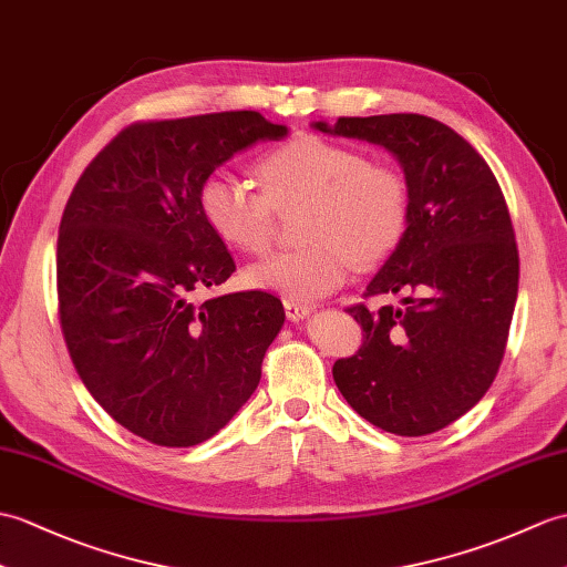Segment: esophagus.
I'll return each mask as SVG.
<instances>
[{"label": "esophagus", "instance_id": "34e87169", "mask_svg": "<svg viewBox=\"0 0 567 567\" xmlns=\"http://www.w3.org/2000/svg\"><path fill=\"white\" fill-rule=\"evenodd\" d=\"M285 313L289 321H305L311 313V307L301 305V301H295V299H285Z\"/></svg>", "mask_w": 567, "mask_h": 567}]
</instances>
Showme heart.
Returning <instances> with one entry per match:
<instances>
[{
    "mask_svg": "<svg viewBox=\"0 0 567 567\" xmlns=\"http://www.w3.org/2000/svg\"><path fill=\"white\" fill-rule=\"evenodd\" d=\"M256 193L227 171L209 174L197 190L203 219L219 239L258 254L272 236V209L305 205L295 251L272 254L246 268L262 292L313 301L343 285L354 262L374 266L403 241L411 203L396 168L372 164L348 144L301 135L268 152L256 166Z\"/></svg>",
    "mask_w": 567,
    "mask_h": 567,
    "instance_id": "1",
    "label": "heart"
}]
</instances>
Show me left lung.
Wrapping results in <instances>:
<instances>
[{"instance_id":"1","label":"left lung","mask_w":567,"mask_h":567,"mask_svg":"<svg viewBox=\"0 0 567 567\" xmlns=\"http://www.w3.org/2000/svg\"><path fill=\"white\" fill-rule=\"evenodd\" d=\"M319 133L379 144L403 168L411 219L367 295H403L362 323L336 386L372 425L423 437L468 413L503 362L517 301L515 229L491 166L452 127L417 113L338 117Z\"/></svg>"}]
</instances>
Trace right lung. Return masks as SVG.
Returning <instances> with one entry per match:
<instances>
[{
    "instance_id": "add662e5",
    "label": "right lung",
    "mask_w": 567,
    "mask_h": 567,
    "mask_svg": "<svg viewBox=\"0 0 567 567\" xmlns=\"http://www.w3.org/2000/svg\"><path fill=\"white\" fill-rule=\"evenodd\" d=\"M287 135L256 111L137 123L76 181L58 239L64 343L91 396L142 440L200 444L258 386L282 301L190 299L236 270L197 190L234 154Z\"/></svg>"
}]
</instances>
